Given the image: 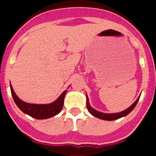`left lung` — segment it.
Returning a JSON list of instances; mask_svg holds the SVG:
<instances>
[{"label": "left lung", "instance_id": "1", "mask_svg": "<svg viewBox=\"0 0 156 156\" xmlns=\"http://www.w3.org/2000/svg\"><path fill=\"white\" fill-rule=\"evenodd\" d=\"M86 97H87V110L89 111L90 114L94 116L97 117L98 119H103V120H108V121H112V120H115V119H118L119 118H122L123 116H126V115L130 112L134 108V107L136 106L137 103L138 102L139 98H140V96L137 98V99L133 103V105L129 106V108H126L124 111L120 112H116V113H103V112H101L97 111V110L94 109L90 106V103H89V99H88L87 95L86 94Z\"/></svg>", "mask_w": 156, "mask_h": 156}]
</instances>
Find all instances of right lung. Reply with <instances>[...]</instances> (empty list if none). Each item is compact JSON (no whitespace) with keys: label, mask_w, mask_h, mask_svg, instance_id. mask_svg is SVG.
Here are the masks:
<instances>
[{"label":"right lung","mask_w":156,"mask_h":156,"mask_svg":"<svg viewBox=\"0 0 156 156\" xmlns=\"http://www.w3.org/2000/svg\"><path fill=\"white\" fill-rule=\"evenodd\" d=\"M10 87L14 101L19 107V109L23 112L24 113L37 119H48V118L58 115L62 109L65 95L67 92V90L63 91L62 94L58 98L57 100L50 104H31V103H27L22 101L16 94L11 84Z\"/></svg>","instance_id":"add662e5"}]
</instances>
